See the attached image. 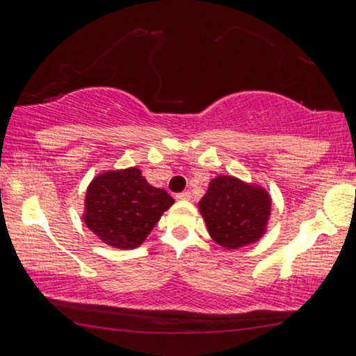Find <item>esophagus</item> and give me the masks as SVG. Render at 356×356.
<instances>
[{
  "label": "esophagus",
  "mask_w": 356,
  "mask_h": 356,
  "mask_svg": "<svg viewBox=\"0 0 356 356\" xmlns=\"http://www.w3.org/2000/svg\"><path fill=\"white\" fill-rule=\"evenodd\" d=\"M177 200H189L191 199V192H181V194L175 195Z\"/></svg>",
  "instance_id": "esophagus-1"
}]
</instances>
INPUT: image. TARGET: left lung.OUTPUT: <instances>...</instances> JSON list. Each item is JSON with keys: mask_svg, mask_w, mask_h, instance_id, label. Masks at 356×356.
Instances as JSON below:
<instances>
[{"mask_svg": "<svg viewBox=\"0 0 356 356\" xmlns=\"http://www.w3.org/2000/svg\"><path fill=\"white\" fill-rule=\"evenodd\" d=\"M199 212L212 241L227 250H235L259 242L267 232L272 197L260 184L217 175L209 182Z\"/></svg>", "mask_w": 356, "mask_h": 356, "instance_id": "obj_1", "label": "left lung"}]
</instances>
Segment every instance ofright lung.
<instances>
[{"label": "right lung", "instance_id": "1", "mask_svg": "<svg viewBox=\"0 0 356 356\" xmlns=\"http://www.w3.org/2000/svg\"><path fill=\"white\" fill-rule=\"evenodd\" d=\"M174 199L145 181L139 167L104 170L89 182L83 220L114 248H136L151 234Z\"/></svg>", "mask_w": 356, "mask_h": 356}]
</instances>
